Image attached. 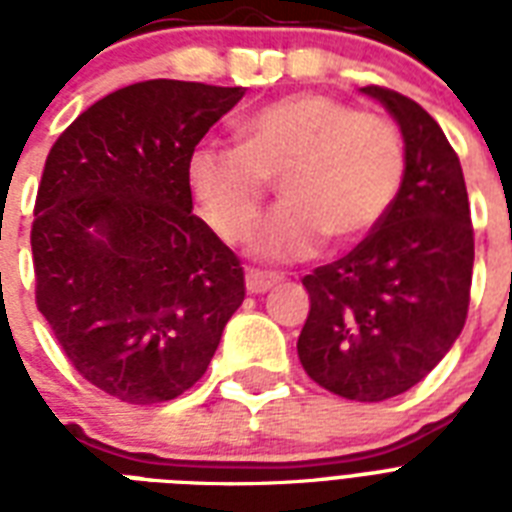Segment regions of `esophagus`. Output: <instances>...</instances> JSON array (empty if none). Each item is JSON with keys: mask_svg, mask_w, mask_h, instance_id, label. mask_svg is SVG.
Here are the masks:
<instances>
[{"mask_svg": "<svg viewBox=\"0 0 512 512\" xmlns=\"http://www.w3.org/2000/svg\"><path fill=\"white\" fill-rule=\"evenodd\" d=\"M281 281V276L268 271H255V268H247V292L249 295H260V292H268Z\"/></svg>", "mask_w": 512, "mask_h": 512, "instance_id": "esophagus-1", "label": "esophagus"}]
</instances>
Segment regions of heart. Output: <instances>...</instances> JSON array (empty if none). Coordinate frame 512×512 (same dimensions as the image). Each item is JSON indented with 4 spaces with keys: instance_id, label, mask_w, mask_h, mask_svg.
Segmentation results:
<instances>
[{
    "instance_id": "1",
    "label": "heart",
    "mask_w": 512,
    "mask_h": 512,
    "mask_svg": "<svg viewBox=\"0 0 512 512\" xmlns=\"http://www.w3.org/2000/svg\"><path fill=\"white\" fill-rule=\"evenodd\" d=\"M239 146L204 143L188 159L201 217L225 241L247 239L279 180L281 204L257 228L252 249L273 263L313 257L327 236L353 244L396 204L406 148L390 119L303 92L239 124Z\"/></svg>"
}]
</instances>
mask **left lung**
Listing matches in <instances>:
<instances>
[{"label": "left lung", "mask_w": 512, "mask_h": 512, "mask_svg": "<svg viewBox=\"0 0 512 512\" xmlns=\"http://www.w3.org/2000/svg\"><path fill=\"white\" fill-rule=\"evenodd\" d=\"M361 92L401 127L404 185L353 252L303 279L311 313L297 356L329 393L374 404L425 380L460 337L476 252L468 188L444 130L401 92Z\"/></svg>", "instance_id": "left-lung-1"}]
</instances>
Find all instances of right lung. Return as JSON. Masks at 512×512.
<instances>
[{
  "instance_id": "1",
  "label": "right lung",
  "mask_w": 512,
  "mask_h": 512,
  "mask_svg": "<svg viewBox=\"0 0 512 512\" xmlns=\"http://www.w3.org/2000/svg\"><path fill=\"white\" fill-rule=\"evenodd\" d=\"M244 87L148 79L71 122L44 162L36 308L84 380L162 404L207 372L244 303L239 257L191 212L188 159Z\"/></svg>"
}]
</instances>
